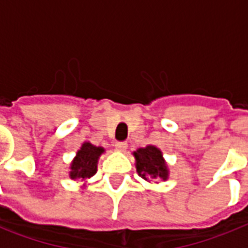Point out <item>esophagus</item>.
Segmentation results:
<instances>
[{"label": "esophagus", "instance_id": "1", "mask_svg": "<svg viewBox=\"0 0 248 248\" xmlns=\"http://www.w3.org/2000/svg\"><path fill=\"white\" fill-rule=\"evenodd\" d=\"M127 147L128 144L126 141H118V143H116V149L118 152H124L127 149Z\"/></svg>", "mask_w": 248, "mask_h": 248}]
</instances>
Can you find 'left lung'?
<instances>
[{
    "instance_id": "obj_1",
    "label": "left lung",
    "mask_w": 248,
    "mask_h": 248,
    "mask_svg": "<svg viewBox=\"0 0 248 248\" xmlns=\"http://www.w3.org/2000/svg\"><path fill=\"white\" fill-rule=\"evenodd\" d=\"M132 155L135 157L138 175L144 180L151 181L152 179H158L166 181L169 179V166L159 148L155 145H147L136 149Z\"/></svg>"
}]
</instances>
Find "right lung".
Here are the masks:
<instances>
[{
  "label": "right lung",
  "instance_id": "obj_1",
  "mask_svg": "<svg viewBox=\"0 0 248 248\" xmlns=\"http://www.w3.org/2000/svg\"><path fill=\"white\" fill-rule=\"evenodd\" d=\"M104 152L105 149L103 147H96L90 141H85L77 151L76 157L71 162L69 177L72 180L77 181H85L90 177H93L97 171L99 158Z\"/></svg>",
  "mask_w": 248,
  "mask_h": 248
}]
</instances>
